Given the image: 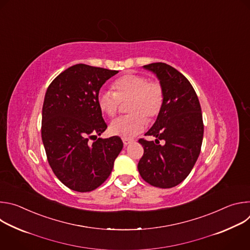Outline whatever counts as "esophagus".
<instances>
[{"mask_svg": "<svg viewBox=\"0 0 250 250\" xmlns=\"http://www.w3.org/2000/svg\"><path fill=\"white\" fill-rule=\"evenodd\" d=\"M133 141V139H130V138H123V142L125 146H127L129 144H131V142Z\"/></svg>", "mask_w": 250, "mask_h": 250, "instance_id": "obj_1", "label": "esophagus"}]
</instances>
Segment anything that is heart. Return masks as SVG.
Instances as JSON below:
<instances>
[{
  "mask_svg": "<svg viewBox=\"0 0 250 250\" xmlns=\"http://www.w3.org/2000/svg\"><path fill=\"white\" fill-rule=\"evenodd\" d=\"M112 91L101 90L97 95V104L102 113L115 117L121 103H127L126 111L129 115L118 118L110 125L114 135L130 138L138 134L149 121L155 119L164 103V91L157 81L140 74H125L116 79L112 84Z\"/></svg>",
  "mask_w": 250,
  "mask_h": 250,
  "instance_id": "1",
  "label": "heart"
}]
</instances>
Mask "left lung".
<instances>
[{"instance_id": "left-lung-1", "label": "left lung", "mask_w": 250, "mask_h": 250, "mask_svg": "<svg viewBox=\"0 0 250 250\" xmlns=\"http://www.w3.org/2000/svg\"><path fill=\"white\" fill-rule=\"evenodd\" d=\"M144 68L159 79L164 103L156 122L146 133L156 137L155 142L138 140L145 152L137 168L151 186L172 188L186 179L199 157L204 135L201 105L189 80L174 67L157 62ZM159 140H164L163 146Z\"/></svg>"}]
</instances>
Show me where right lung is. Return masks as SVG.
Returning <instances> with one entry per match:
<instances>
[{
    "label": "right lung",
    "instance_id": "1",
    "mask_svg": "<svg viewBox=\"0 0 250 250\" xmlns=\"http://www.w3.org/2000/svg\"><path fill=\"white\" fill-rule=\"evenodd\" d=\"M119 71L76 64L48 86L42 105V137L58 179L76 192H90L110 176L123 149L119 136L97 138L108 127L97 104L104 83Z\"/></svg>",
    "mask_w": 250,
    "mask_h": 250
}]
</instances>
